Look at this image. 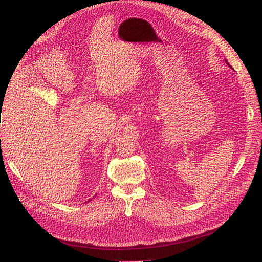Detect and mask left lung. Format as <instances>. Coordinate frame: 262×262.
<instances>
[{
	"label": "left lung",
	"mask_w": 262,
	"mask_h": 262,
	"mask_svg": "<svg viewBox=\"0 0 262 262\" xmlns=\"http://www.w3.org/2000/svg\"><path fill=\"white\" fill-rule=\"evenodd\" d=\"M225 61H226V63H227V65H228V66H229V67H230V69H232V66H231V65H230V64H229V63H228V61H227V59H225Z\"/></svg>",
	"instance_id": "left-lung-1"
}]
</instances>
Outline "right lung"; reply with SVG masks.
<instances>
[{"mask_svg":"<svg viewBox=\"0 0 262 262\" xmlns=\"http://www.w3.org/2000/svg\"><path fill=\"white\" fill-rule=\"evenodd\" d=\"M95 196H96V195H95Z\"/></svg>","mask_w":262,"mask_h":262,"instance_id":"add662e5","label":"right lung"}]
</instances>
